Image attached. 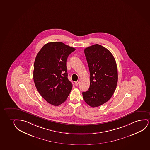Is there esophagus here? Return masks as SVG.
I'll return each mask as SVG.
<instances>
[{"mask_svg": "<svg viewBox=\"0 0 150 150\" xmlns=\"http://www.w3.org/2000/svg\"><path fill=\"white\" fill-rule=\"evenodd\" d=\"M79 82H76L74 83V85L76 86H78V85H79Z\"/></svg>", "mask_w": 150, "mask_h": 150, "instance_id": "1", "label": "esophagus"}]
</instances>
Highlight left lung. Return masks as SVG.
Returning a JSON list of instances; mask_svg holds the SVG:
<instances>
[{"mask_svg":"<svg viewBox=\"0 0 150 150\" xmlns=\"http://www.w3.org/2000/svg\"><path fill=\"white\" fill-rule=\"evenodd\" d=\"M84 53L90 74L89 89L83 92V99L91 107H98L110 100L116 89L118 70L110 52L98 44L86 47Z\"/></svg>","mask_w":150,"mask_h":150,"instance_id":"obj_1","label":"left lung"}]
</instances>
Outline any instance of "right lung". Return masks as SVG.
<instances>
[{"mask_svg": "<svg viewBox=\"0 0 150 150\" xmlns=\"http://www.w3.org/2000/svg\"><path fill=\"white\" fill-rule=\"evenodd\" d=\"M75 50L62 42H51L45 45L36 55L33 69L35 85L43 98L54 106L64 103L72 89V83L67 78V60Z\"/></svg>", "mask_w": 150, "mask_h": 150, "instance_id": "1", "label": "right lung"}]
</instances>
